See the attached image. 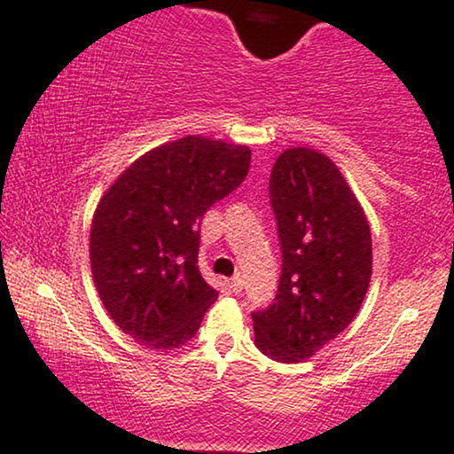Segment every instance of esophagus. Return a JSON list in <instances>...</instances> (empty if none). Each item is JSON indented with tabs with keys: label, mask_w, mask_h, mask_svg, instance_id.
Segmentation results:
<instances>
[{
	"label": "esophagus",
	"mask_w": 454,
	"mask_h": 454,
	"mask_svg": "<svg viewBox=\"0 0 454 454\" xmlns=\"http://www.w3.org/2000/svg\"><path fill=\"white\" fill-rule=\"evenodd\" d=\"M243 286H245L243 276H240V274L232 276V280H231V288H232V293H243Z\"/></svg>",
	"instance_id": "obj_1"
}]
</instances>
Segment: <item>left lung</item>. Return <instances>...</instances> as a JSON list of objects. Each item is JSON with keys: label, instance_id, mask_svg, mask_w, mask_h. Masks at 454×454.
<instances>
[{"label": "left lung", "instance_id": "obj_1", "mask_svg": "<svg viewBox=\"0 0 454 454\" xmlns=\"http://www.w3.org/2000/svg\"><path fill=\"white\" fill-rule=\"evenodd\" d=\"M270 201L282 274L274 303L253 313V330L263 355L299 364L357 316L372 278V232L340 170L316 149L280 153Z\"/></svg>", "mask_w": 454, "mask_h": 454}]
</instances>
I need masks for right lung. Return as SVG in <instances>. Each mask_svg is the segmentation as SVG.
Returning a JSON list of instances; mask_svg holds the SVG:
<instances>
[{
    "label": "right lung",
    "mask_w": 454,
    "mask_h": 454,
    "mask_svg": "<svg viewBox=\"0 0 454 454\" xmlns=\"http://www.w3.org/2000/svg\"><path fill=\"white\" fill-rule=\"evenodd\" d=\"M247 145L183 137L147 151L104 192L90 223V271L104 307L151 350L197 334L217 290L199 271V226L243 183Z\"/></svg>",
    "instance_id": "add662e5"
}]
</instances>
